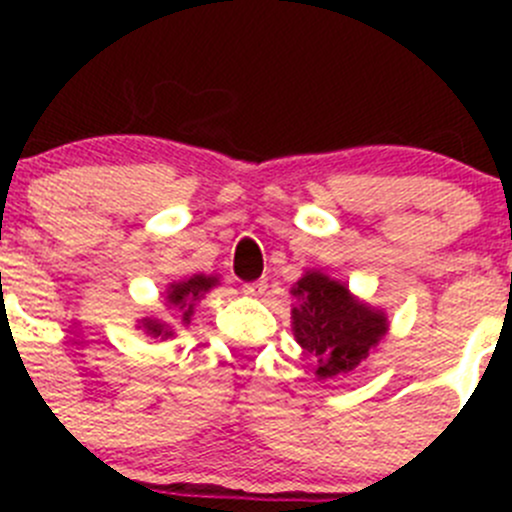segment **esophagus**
I'll return each instance as SVG.
<instances>
[{"label": "esophagus", "instance_id": "esophagus-1", "mask_svg": "<svg viewBox=\"0 0 512 512\" xmlns=\"http://www.w3.org/2000/svg\"><path fill=\"white\" fill-rule=\"evenodd\" d=\"M242 292L250 294V297H262V294L267 292V280L247 282V285H242Z\"/></svg>", "mask_w": 512, "mask_h": 512}]
</instances>
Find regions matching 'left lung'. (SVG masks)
I'll list each match as a JSON object with an SVG mask.
<instances>
[{"mask_svg": "<svg viewBox=\"0 0 512 512\" xmlns=\"http://www.w3.org/2000/svg\"><path fill=\"white\" fill-rule=\"evenodd\" d=\"M294 337L317 361L319 379H337L359 366L386 334V317L364 307L349 289L319 272H309L292 289Z\"/></svg>", "mask_w": 512, "mask_h": 512, "instance_id": "obj_1", "label": "left lung"}]
</instances>
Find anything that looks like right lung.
Masks as SVG:
<instances>
[{
	"instance_id": "right-lung-1",
	"label": "right lung",
	"mask_w": 512,
	"mask_h": 512,
	"mask_svg": "<svg viewBox=\"0 0 512 512\" xmlns=\"http://www.w3.org/2000/svg\"><path fill=\"white\" fill-rule=\"evenodd\" d=\"M218 285V280L215 277H205V275H195L190 277V280L185 282H178V285H170V292H168V304H173V307H178L180 312V322L183 324H190V317H193V307H195V299L203 297L205 292H208L210 287ZM143 329H146L151 337H173V329L168 327V324L158 322V319H143Z\"/></svg>"
}]
</instances>
